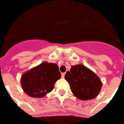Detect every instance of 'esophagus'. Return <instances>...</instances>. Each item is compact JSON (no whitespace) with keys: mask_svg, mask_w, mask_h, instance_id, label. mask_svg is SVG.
<instances>
[{"mask_svg":"<svg viewBox=\"0 0 124 124\" xmlns=\"http://www.w3.org/2000/svg\"><path fill=\"white\" fill-rule=\"evenodd\" d=\"M65 73H62V74H61V78H64V77H65Z\"/></svg>","mask_w":124,"mask_h":124,"instance_id":"1","label":"esophagus"}]
</instances>
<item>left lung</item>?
Returning <instances> with one entry per match:
<instances>
[{
  "label": "left lung",
  "mask_w": 124,
  "mask_h": 124,
  "mask_svg": "<svg viewBox=\"0 0 124 124\" xmlns=\"http://www.w3.org/2000/svg\"><path fill=\"white\" fill-rule=\"evenodd\" d=\"M72 93L81 101L93 99L101 90L102 81L92 70L85 65L72 66L65 76Z\"/></svg>",
  "instance_id": "left-lung-1"
}]
</instances>
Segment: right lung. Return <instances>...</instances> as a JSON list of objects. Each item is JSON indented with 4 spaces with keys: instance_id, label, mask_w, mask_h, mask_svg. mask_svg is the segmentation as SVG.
I'll use <instances>...</instances> for the list:
<instances>
[{
    "instance_id": "1",
    "label": "right lung",
    "mask_w": 124,
    "mask_h": 124,
    "mask_svg": "<svg viewBox=\"0 0 124 124\" xmlns=\"http://www.w3.org/2000/svg\"><path fill=\"white\" fill-rule=\"evenodd\" d=\"M60 78L57 64L45 61L23 74L20 81L22 88L27 95L43 98L52 91L55 83Z\"/></svg>"
}]
</instances>
